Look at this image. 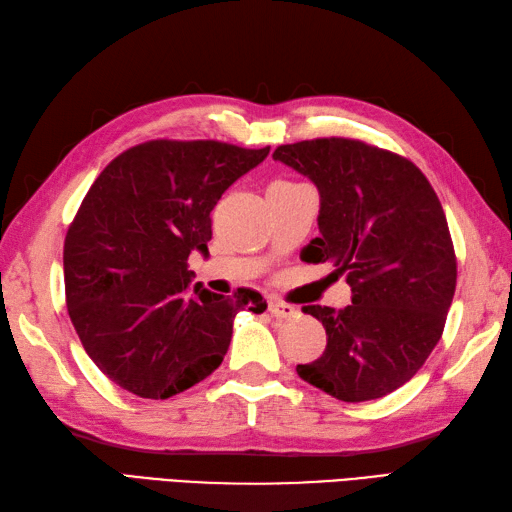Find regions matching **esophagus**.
<instances>
[{
    "label": "esophagus",
    "instance_id": "34e87169",
    "mask_svg": "<svg viewBox=\"0 0 512 512\" xmlns=\"http://www.w3.org/2000/svg\"><path fill=\"white\" fill-rule=\"evenodd\" d=\"M269 313H271L273 317L289 319V317H295V315H297V308L291 306V304L280 302V299H271V302H269Z\"/></svg>",
    "mask_w": 512,
    "mask_h": 512
}]
</instances>
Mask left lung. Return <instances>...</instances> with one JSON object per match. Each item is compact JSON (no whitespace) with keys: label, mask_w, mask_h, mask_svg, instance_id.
<instances>
[{"label":"left lung","mask_w":512,"mask_h":512,"mask_svg":"<svg viewBox=\"0 0 512 512\" xmlns=\"http://www.w3.org/2000/svg\"><path fill=\"white\" fill-rule=\"evenodd\" d=\"M273 160L319 191V236L306 263L347 273L352 304L304 306L328 345L299 378L341 402L378 400L400 389L439 343L456 291V254L443 206L404 156L354 139L280 145Z\"/></svg>","instance_id":"8db88e82"}]
</instances>
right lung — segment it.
Instances as JSON below:
<instances>
[{"mask_svg": "<svg viewBox=\"0 0 512 512\" xmlns=\"http://www.w3.org/2000/svg\"><path fill=\"white\" fill-rule=\"evenodd\" d=\"M269 147L147 141L99 173L65 236L73 328L102 373L139 397L167 400L226 356L236 313H263L252 289L232 297L193 286L191 252H208L210 210Z\"/></svg>", "mask_w": 512, "mask_h": 512, "instance_id": "right-lung-1", "label": "right lung"}]
</instances>
